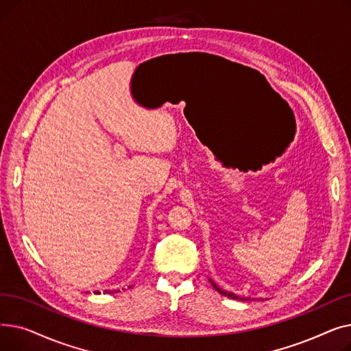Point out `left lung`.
Masks as SVG:
<instances>
[{"label":"left lung","instance_id":"left-lung-1","mask_svg":"<svg viewBox=\"0 0 351 351\" xmlns=\"http://www.w3.org/2000/svg\"><path fill=\"white\" fill-rule=\"evenodd\" d=\"M209 282L212 283V286H213V287H215L220 294H222V296H226V298L233 299V300H245V302H246V300H247V302L250 300V299H243V298H241V296H236V294H234V293H232V291H226V290H223V289H220V287H219V286H217L212 279H209Z\"/></svg>","mask_w":351,"mask_h":351}]
</instances>
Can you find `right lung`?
<instances>
[{
	"label": "right lung",
	"instance_id": "obj_1",
	"mask_svg": "<svg viewBox=\"0 0 351 351\" xmlns=\"http://www.w3.org/2000/svg\"><path fill=\"white\" fill-rule=\"evenodd\" d=\"M117 291H119V290H114V291H109V290H108V291H105V293H117ZM94 293L99 294V291H94Z\"/></svg>",
	"mask_w": 351,
	"mask_h": 351
}]
</instances>
